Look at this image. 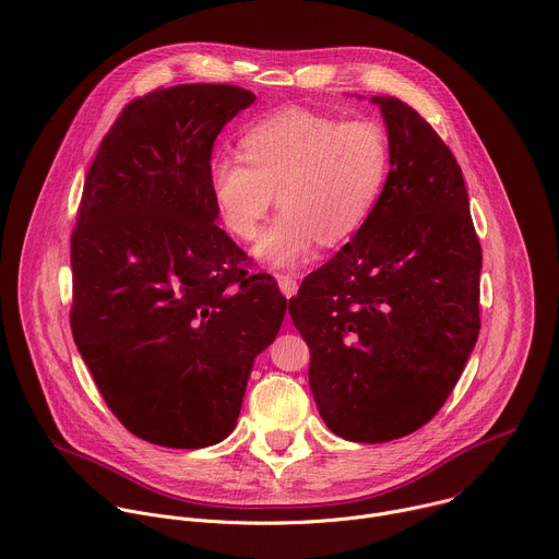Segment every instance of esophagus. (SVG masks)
I'll return each mask as SVG.
<instances>
[{
    "label": "esophagus",
    "instance_id": "1",
    "mask_svg": "<svg viewBox=\"0 0 559 559\" xmlns=\"http://www.w3.org/2000/svg\"><path fill=\"white\" fill-rule=\"evenodd\" d=\"M275 277H277V284L282 288V293L290 299L297 293V280L293 275H284V273H275Z\"/></svg>",
    "mask_w": 559,
    "mask_h": 559
}]
</instances>
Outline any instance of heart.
<instances>
[{"mask_svg": "<svg viewBox=\"0 0 559 559\" xmlns=\"http://www.w3.org/2000/svg\"><path fill=\"white\" fill-rule=\"evenodd\" d=\"M240 158L217 156L209 189L225 229L240 242L260 236L277 204L282 213L255 255L269 266H297L317 247H337L361 231L390 171V141L374 119L342 121L288 107L240 139Z\"/></svg>", "mask_w": 559, "mask_h": 559, "instance_id": "heart-1", "label": "heart"}]
</instances>
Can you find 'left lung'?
Segmentation results:
<instances>
[{
    "instance_id": "1",
    "label": "left lung",
    "mask_w": 559,
    "mask_h": 559,
    "mask_svg": "<svg viewBox=\"0 0 559 559\" xmlns=\"http://www.w3.org/2000/svg\"><path fill=\"white\" fill-rule=\"evenodd\" d=\"M374 103L390 136L383 193L361 231L288 301L319 414L355 442L429 423L480 332L483 249L461 165L405 100Z\"/></svg>"
}]
</instances>
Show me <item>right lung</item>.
Masks as SVG:
<instances>
[{
    "label": "right lung",
    "instance_id": "right-lung-1",
    "mask_svg": "<svg viewBox=\"0 0 559 559\" xmlns=\"http://www.w3.org/2000/svg\"><path fill=\"white\" fill-rule=\"evenodd\" d=\"M255 94L229 83L130 100L85 176L70 238L74 344L128 431L174 450L225 440L286 297L215 225L213 141Z\"/></svg>",
    "mask_w": 559,
    "mask_h": 559
}]
</instances>
